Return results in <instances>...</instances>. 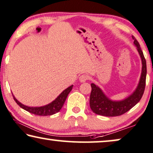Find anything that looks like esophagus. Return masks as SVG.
Segmentation results:
<instances>
[{
    "instance_id": "esophagus-1",
    "label": "esophagus",
    "mask_w": 153,
    "mask_h": 153,
    "mask_svg": "<svg viewBox=\"0 0 153 153\" xmlns=\"http://www.w3.org/2000/svg\"><path fill=\"white\" fill-rule=\"evenodd\" d=\"M89 79V76L87 75V74H82L80 76V78H79V80L81 82H84L85 81H87V80Z\"/></svg>"
}]
</instances>
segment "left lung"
I'll return each mask as SVG.
<instances>
[{
  "label": "left lung",
  "mask_w": 153,
  "mask_h": 153,
  "mask_svg": "<svg viewBox=\"0 0 153 153\" xmlns=\"http://www.w3.org/2000/svg\"><path fill=\"white\" fill-rule=\"evenodd\" d=\"M132 38L134 40V43L137 48V50L141 58L142 65H143L141 75H140V81L137 88L134 91V92L127 99L123 101H114L110 100L108 98L105 97V95L99 87L91 83L89 105H90L91 111L96 114L107 116V117L122 115L132 108L136 103L139 102L142 98L146 87V73H147L146 61L137 40L134 36H132Z\"/></svg>",
  "instance_id": "8db88e82"
}]
</instances>
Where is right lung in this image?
I'll return each mask as SVG.
<instances>
[{"mask_svg":"<svg viewBox=\"0 0 153 153\" xmlns=\"http://www.w3.org/2000/svg\"><path fill=\"white\" fill-rule=\"evenodd\" d=\"M73 85H71L68 88L65 89L64 91H62V94L56 98L54 101H53L52 103H49V104L44 105V106L41 107H28L26 105L22 104L18 101L17 99H15V97H14L13 94V97L15 99V102L19 105L20 107L26 110V111L29 112L30 113L34 114L36 115H40V116H48V115H54L56 113H58L59 111L62 109L64 103L66 101L67 97H68V94L70 93V91L72 90Z\"/></svg>","mask_w":153,"mask_h":153,"instance_id":"right-lung-1","label":"right lung"}]
</instances>
